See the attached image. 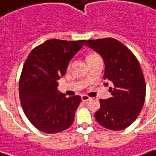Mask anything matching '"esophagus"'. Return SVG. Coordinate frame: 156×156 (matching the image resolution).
<instances>
[{
  "mask_svg": "<svg viewBox=\"0 0 156 156\" xmlns=\"http://www.w3.org/2000/svg\"><path fill=\"white\" fill-rule=\"evenodd\" d=\"M81 99H82L83 101H88L90 100V97L86 96V95H83V96H81Z\"/></svg>",
  "mask_w": 156,
  "mask_h": 156,
  "instance_id": "1",
  "label": "esophagus"
}]
</instances>
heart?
Instances as JSON below:
<instances>
[{
  "label": "heart",
  "instance_id": "1",
  "mask_svg": "<svg viewBox=\"0 0 156 156\" xmlns=\"http://www.w3.org/2000/svg\"><path fill=\"white\" fill-rule=\"evenodd\" d=\"M98 59H101V58L98 55H90L89 56V60L90 61L98 60Z\"/></svg>",
  "mask_w": 156,
  "mask_h": 156
}]
</instances>
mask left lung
Segmentation results:
<instances>
[{
	"label": "left lung",
	"instance_id": "left-lung-1",
	"mask_svg": "<svg viewBox=\"0 0 156 156\" xmlns=\"http://www.w3.org/2000/svg\"><path fill=\"white\" fill-rule=\"evenodd\" d=\"M84 44L101 56L103 78L112 83V96L100 100V108L95 114L96 121L109 130L126 129L135 121L144 103L146 84L140 64L126 45L114 38L88 40Z\"/></svg>",
	"mask_w": 156,
	"mask_h": 156
}]
</instances>
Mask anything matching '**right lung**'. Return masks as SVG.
Returning a JSON list of instances; mask_svg holds the SVG:
<instances>
[{
  "label": "right lung",
  "instance_id": "obj_1",
  "mask_svg": "<svg viewBox=\"0 0 156 156\" xmlns=\"http://www.w3.org/2000/svg\"><path fill=\"white\" fill-rule=\"evenodd\" d=\"M84 42L48 40L33 48L25 60L19 83L20 103L39 131L58 133L73 125L81 96L60 94L57 80L64 76L69 61Z\"/></svg>",
  "mask_w": 156,
  "mask_h": 156
}]
</instances>
